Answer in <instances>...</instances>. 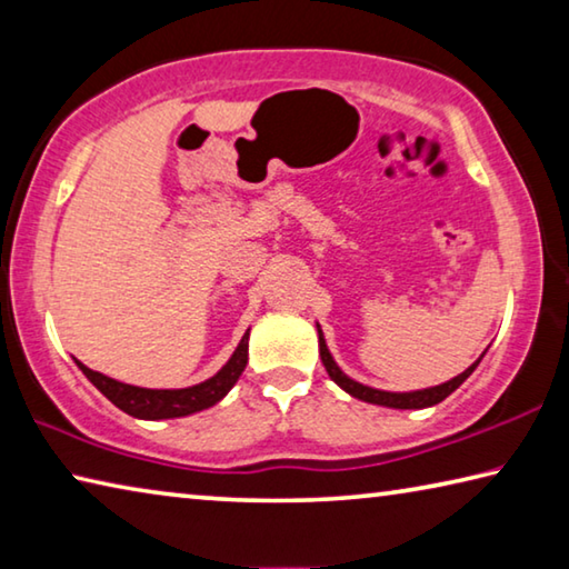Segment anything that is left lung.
<instances>
[{
  "instance_id": "left-lung-1",
  "label": "left lung",
  "mask_w": 569,
  "mask_h": 569,
  "mask_svg": "<svg viewBox=\"0 0 569 569\" xmlns=\"http://www.w3.org/2000/svg\"><path fill=\"white\" fill-rule=\"evenodd\" d=\"M316 329H319V353H321V361L326 366V371H329L331 381L339 383V387L351 393L353 399H361V401H369V403H379V407H389V409H427V407H435V403L445 401L451 391H457L461 383H465L471 371L477 369L479 361H481V353L479 359L469 366L467 371H461L459 377L449 379L445 383H439V387H429V389H419V391H381V389H371V387H363V383L353 381L346 377V373L339 369V363L333 361V356L329 351V346H326V339H323V331L321 326L316 323Z\"/></svg>"
}]
</instances>
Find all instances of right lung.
<instances>
[{
  "mask_svg": "<svg viewBox=\"0 0 569 569\" xmlns=\"http://www.w3.org/2000/svg\"><path fill=\"white\" fill-rule=\"evenodd\" d=\"M248 331L243 333L238 349L233 351V356H230L228 363L216 373V377H210V379L200 381V383H196V387H188V389L132 387V383L114 381L110 377H104V373H100V371L88 369L82 361L74 359V363L80 366L84 377H88L94 387H98L104 397L114 403V407L122 409L124 413H130V417L150 419V421L178 419V417H188V413H196V411L213 407V403H218L230 389H233V383L238 381V377L243 373L246 363H248Z\"/></svg>",
  "mask_w": 569,
  "mask_h": 569,
  "instance_id": "obj_1",
  "label": "right lung"
}]
</instances>
